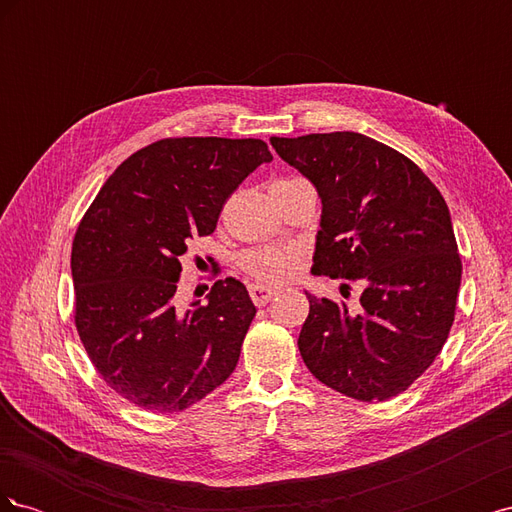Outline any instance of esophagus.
<instances>
[{
	"label": "esophagus",
	"instance_id": "esophagus-1",
	"mask_svg": "<svg viewBox=\"0 0 512 512\" xmlns=\"http://www.w3.org/2000/svg\"><path fill=\"white\" fill-rule=\"evenodd\" d=\"M275 288H269V286H262V284H252L250 286V297L254 301V305H267L273 297H275Z\"/></svg>",
	"mask_w": 512,
	"mask_h": 512
}]
</instances>
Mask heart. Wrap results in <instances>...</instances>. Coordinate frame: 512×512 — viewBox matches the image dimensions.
Returning a JSON list of instances; mask_svg holds the SVG:
<instances>
[{
  "mask_svg": "<svg viewBox=\"0 0 512 512\" xmlns=\"http://www.w3.org/2000/svg\"><path fill=\"white\" fill-rule=\"evenodd\" d=\"M288 181V179H284ZM294 265V254L286 247H254L241 256V269L265 284L284 282Z\"/></svg>",
  "mask_w": 512,
  "mask_h": 512,
  "instance_id": "1",
  "label": "heart"
}]
</instances>
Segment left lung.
<instances>
[{
    "label": "left lung",
    "instance_id": "1",
    "mask_svg": "<svg viewBox=\"0 0 512 512\" xmlns=\"http://www.w3.org/2000/svg\"><path fill=\"white\" fill-rule=\"evenodd\" d=\"M271 145L322 198L312 271L363 288L354 307L305 292L303 363L352 399L404 393L436 361L457 309L461 256L440 190L404 153L356 132Z\"/></svg>",
    "mask_w": 512,
    "mask_h": 512
}]
</instances>
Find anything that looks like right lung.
Here are the masks:
<instances>
[{
  "mask_svg": "<svg viewBox=\"0 0 512 512\" xmlns=\"http://www.w3.org/2000/svg\"><path fill=\"white\" fill-rule=\"evenodd\" d=\"M273 156L260 138L173 136L106 179L72 241L74 324L100 378L147 412H179L235 371L256 316L245 286L218 280L177 312L181 258L218 226L226 200Z\"/></svg>",
  "mask_w": 512,
  "mask_h": 512,
  "instance_id": "right-lung-1",
  "label": "right lung"
}]
</instances>
